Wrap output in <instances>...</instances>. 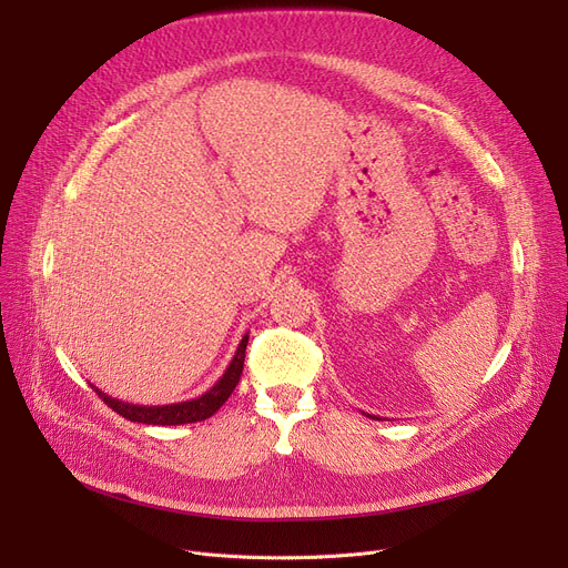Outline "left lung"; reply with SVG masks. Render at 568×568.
Instances as JSON below:
<instances>
[{"label": "left lung", "instance_id": "obj_1", "mask_svg": "<svg viewBox=\"0 0 568 568\" xmlns=\"http://www.w3.org/2000/svg\"><path fill=\"white\" fill-rule=\"evenodd\" d=\"M366 416H371V419H377V416H375V414H366Z\"/></svg>", "mask_w": 568, "mask_h": 568}]
</instances>
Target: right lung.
<instances>
[{
  "mask_svg": "<svg viewBox=\"0 0 568 568\" xmlns=\"http://www.w3.org/2000/svg\"><path fill=\"white\" fill-rule=\"evenodd\" d=\"M246 345H248V334L239 343L230 366L221 375V379L212 386V389L204 392L197 398L184 400V403H170V405H133L126 400L112 398L103 394L101 389L92 384V389L103 398L108 407H112L116 414H122L124 419L135 422V424H149V426H182V424H195L204 422L212 416L214 412L221 409V405L230 398L234 392V386L239 384V377H242L244 371V359H246Z\"/></svg>",
  "mask_w": 568,
  "mask_h": 568,
  "instance_id": "add662e5",
  "label": "right lung"
}]
</instances>
